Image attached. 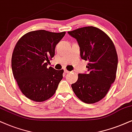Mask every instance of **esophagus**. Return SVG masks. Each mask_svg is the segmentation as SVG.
Segmentation results:
<instances>
[{
  "instance_id": "1",
  "label": "esophagus",
  "mask_w": 132,
  "mask_h": 132,
  "mask_svg": "<svg viewBox=\"0 0 132 132\" xmlns=\"http://www.w3.org/2000/svg\"><path fill=\"white\" fill-rule=\"evenodd\" d=\"M64 71L65 73H69V71H68V70H66V69H64Z\"/></svg>"
}]
</instances>
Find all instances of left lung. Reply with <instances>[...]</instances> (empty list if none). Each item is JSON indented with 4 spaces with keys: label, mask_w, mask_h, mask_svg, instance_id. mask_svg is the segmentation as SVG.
I'll return each mask as SVG.
<instances>
[{
    "label": "left lung",
    "mask_w": 132,
    "mask_h": 132,
    "mask_svg": "<svg viewBox=\"0 0 132 132\" xmlns=\"http://www.w3.org/2000/svg\"><path fill=\"white\" fill-rule=\"evenodd\" d=\"M78 42L80 57L88 61L87 73H79L72 84L76 96L85 103L93 104L103 99L115 81L118 55L110 38L101 29L86 26L68 32Z\"/></svg>",
    "instance_id": "left-lung-1"
}]
</instances>
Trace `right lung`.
Returning a JSON list of instances; mask_svg holds the SVG:
<instances>
[{
  "label": "right lung",
  "instance_id": "add662e5",
  "mask_svg": "<svg viewBox=\"0 0 132 132\" xmlns=\"http://www.w3.org/2000/svg\"><path fill=\"white\" fill-rule=\"evenodd\" d=\"M66 32L31 31L23 36L14 49L13 73L20 90L31 100L42 102L54 95L64 71L48 68L57 44Z\"/></svg>",
  "mask_w": 132,
  "mask_h": 132
}]
</instances>
